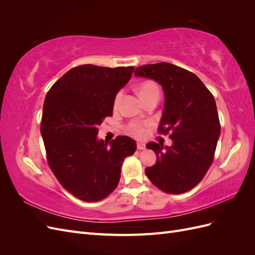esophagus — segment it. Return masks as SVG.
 Instances as JSON below:
<instances>
[{"instance_id":"1","label":"esophagus","mask_w":255,"mask_h":255,"mask_svg":"<svg viewBox=\"0 0 255 255\" xmlns=\"http://www.w3.org/2000/svg\"><path fill=\"white\" fill-rule=\"evenodd\" d=\"M137 149L138 150H144L145 149V144L141 142H137Z\"/></svg>"}]
</instances>
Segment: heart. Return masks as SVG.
Returning a JSON list of instances; mask_svg holds the SVG:
<instances>
[{
    "label": "heart",
    "instance_id": "b5f03b06",
    "mask_svg": "<svg viewBox=\"0 0 255 255\" xmlns=\"http://www.w3.org/2000/svg\"><path fill=\"white\" fill-rule=\"evenodd\" d=\"M137 91L142 100L146 96L152 94V92L158 91V88L156 86V84L154 82L144 81L141 84L138 85ZM122 97H123L122 91L117 92V95L115 96V99H114V109H118V106L120 105V102L122 100ZM126 130L128 134H129L130 136H133L135 138H143L146 134L145 126L142 122H139V121H130L129 123H128L126 127Z\"/></svg>",
    "mask_w": 255,
    "mask_h": 255
}]
</instances>
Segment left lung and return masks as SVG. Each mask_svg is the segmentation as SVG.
Here are the masks:
<instances>
[{"label": "left lung", "instance_id": "left-lung-1", "mask_svg": "<svg viewBox=\"0 0 255 255\" xmlns=\"http://www.w3.org/2000/svg\"><path fill=\"white\" fill-rule=\"evenodd\" d=\"M134 73L163 86L165 107L157 129L173 141L165 149L156 142L146 144L157 161L145 174L167 194H183L197 186L213 164L220 135L215 99L196 74L172 64L144 65Z\"/></svg>", "mask_w": 255, "mask_h": 255}]
</instances>
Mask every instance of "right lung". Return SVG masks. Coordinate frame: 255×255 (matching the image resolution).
Masks as SVG:
<instances>
[{"mask_svg": "<svg viewBox=\"0 0 255 255\" xmlns=\"http://www.w3.org/2000/svg\"><path fill=\"white\" fill-rule=\"evenodd\" d=\"M134 67L82 65L54 83L44 100L41 136L52 172L67 191L86 202L101 201L118 186L121 166L136 142L117 136L107 146L98 127L112 117L114 99Z\"/></svg>", "mask_w": 255, "mask_h": 255, "instance_id": "right-lung-1", "label": "right lung"}]
</instances>
